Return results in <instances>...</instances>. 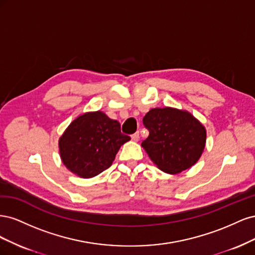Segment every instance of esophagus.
<instances>
[{"instance_id":"obj_1","label":"esophagus","mask_w":255,"mask_h":255,"mask_svg":"<svg viewBox=\"0 0 255 255\" xmlns=\"http://www.w3.org/2000/svg\"><path fill=\"white\" fill-rule=\"evenodd\" d=\"M130 138H132L133 141H138L139 140V132H136L133 135H130Z\"/></svg>"}]
</instances>
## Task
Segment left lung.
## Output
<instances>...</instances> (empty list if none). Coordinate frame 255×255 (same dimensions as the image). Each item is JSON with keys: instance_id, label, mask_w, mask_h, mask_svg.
Listing matches in <instances>:
<instances>
[{"instance_id": "left-lung-1", "label": "left lung", "mask_w": 255, "mask_h": 255, "mask_svg": "<svg viewBox=\"0 0 255 255\" xmlns=\"http://www.w3.org/2000/svg\"><path fill=\"white\" fill-rule=\"evenodd\" d=\"M149 136L142 148L160 170L176 174L195 165L201 156L206 130L188 112L171 107L153 109L142 119Z\"/></svg>"}]
</instances>
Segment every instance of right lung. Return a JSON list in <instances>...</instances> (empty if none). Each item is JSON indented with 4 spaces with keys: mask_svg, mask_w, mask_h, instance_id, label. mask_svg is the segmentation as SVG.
<instances>
[{
    "mask_svg": "<svg viewBox=\"0 0 255 255\" xmlns=\"http://www.w3.org/2000/svg\"><path fill=\"white\" fill-rule=\"evenodd\" d=\"M129 139L117 120L102 112L87 113L72 121L60 137V157L71 172L89 179L110 168L120 146Z\"/></svg>",
    "mask_w": 255,
    "mask_h": 255,
    "instance_id": "right-lung-1",
    "label": "right lung"
}]
</instances>
